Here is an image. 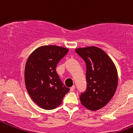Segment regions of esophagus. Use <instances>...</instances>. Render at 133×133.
I'll return each mask as SVG.
<instances>
[{
  "label": "esophagus",
  "mask_w": 133,
  "mask_h": 133,
  "mask_svg": "<svg viewBox=\"0 0 133 133\" xmlns=\"http://www.w3.org/2000/svg\"><path fill=\"white\" fill-rule=\"evenodd\" d=\"M75 86L73 85L72 87H70V91H71V92L74 91V90H75Z\"/></svg>",
  "instance_id": "obj_1"
}]
</instances>
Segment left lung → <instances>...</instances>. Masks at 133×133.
Returning a JSON list of instances; mask_svg holds the SVG:
<instances>
[{
	"label": "left lung",
	"mask_w": 133,
	"mask_h": 133,
	"mask_svg": "<svg viewBox=\"0 0 133 133\" xmlns=\"http://www.w3.org/2000/svg\"><path fill=\"white\" fill-rule=\"evenodd\" d=\"M76 52L87 66V89L80 101L84 107L97 110L104 107L115 93L118 84L117 68L104 50L97 46L78 48Z\"/></svg>",
	"instance_id": "1"
}]
</instances>
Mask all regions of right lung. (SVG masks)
Returning a JSON list of instances; mask_svg holds the SVG:
<instances>
[{
	"label": "right lung",
	"mask_w": 133,
	"mask_h": 133,
	"mask_svg": "<svg viewBox=\"0 0 133 133\" xmlns=\"http://www.w3.org/2000/svg\"><path fill=\"white\" fill-rule=\"evenodd\" d=\"M69 52L66 48L42 46L30 54L26 63L24 81L30 97L45 110H52L62 103L69 91L56 73L58 63Z\"/></svg>",
	"instance_id": "add662e5"
}]
</instances>
